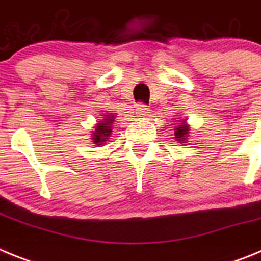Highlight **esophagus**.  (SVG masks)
Masks as SVG:
<instances>
[{
  "instance_id": "esophagus-1",
  "label": "esophagus",
  "mask_w": 261,
  "mask_h": 261,
  "mask_svg": "<svg viewBox=\"0 0 261 261\" xmlns=\"http://www.w3.org/2000/svg\"><path fill=\"white\" fill-rule=\"evenodd\" d=\"M136 114H137V116H140V117H145L150 114V110L147 108L146 105H144V103H140V105H137V107H136Z\"/></svg>"
}]
</instances>
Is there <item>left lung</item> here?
I'll list each match as a JSON object with an SVG mask.
<instances>
[{
  "label": "left lung",
  "instance_id": "obj_1",
  "mask_svg": "<svg viewBox=\"0 0 261 261\" xmlns=\"http://www.w3.org/2000/svg\"><path fill=\"white\" fill-rule=\"evenodd\" d=\"M188 135H190V126L186 123V120H183L175 129V138L179 142H186Z\"/></svg>",
  "mask_w": 261,
  "mask_h": 261
}]
</instances>
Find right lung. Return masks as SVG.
Segmentation results:
<instances>
[{
    "label": "right lung",
    "mask_w": 261,
    "mask_h": 261,
    "mask_svg": "<svg viewBox=\"0 0 261 261\" xmlns=\"http://www.w3.org/2000/svg\"><path fill=\"white\" fill-rule=\"evenodd\" d=\"M115 116H116V115H105V116H103V120L98 121V124L94 126L95 130H93L91 138H93V142L96 146H102L111 136V133H112V123H114Z\"/></svg>",
    "instance_id": "1"
}]
</instances>
